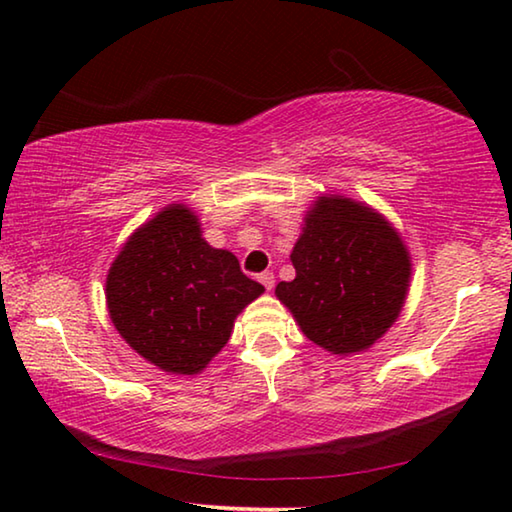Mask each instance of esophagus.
<instances>
[{
    "mask_svg": "<svg viewBox=\"0 0 512 512\" xmlns=\"http://www.w3.org/2000/svg\"><path fill=\"white\" fill-rule=\"evenodd\" d=\"M257 280L264 284V287H266V291H271V289H273V284H275V275H273V273H268V271H266V273H262V275H259V277H257Z\"/></svg>",
    "mask_w": 512,
    "mask_h": 512,
    "instance_id": "obj_1",
    "label": "esophagus"
}]
</instances>
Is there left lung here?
<instances>
[{
    "label": "left lung",
    "mask_w": 512,
    "mask_h": 512,
    "mask_svg": "<svg viewBox=\"0 0 512 512\" xmlns=\"http://www.w3.org/2000/svg\"><path fill=\"white\" fill-rule=\"evenodd\" d=\"M296 280L275 287L302 334L339 357L372 348L400 318L409 248L384 214L341 194L318 196L291 250Z\"/></svg>",
    "instance_id": "left-lung-1"
}]
</instances>
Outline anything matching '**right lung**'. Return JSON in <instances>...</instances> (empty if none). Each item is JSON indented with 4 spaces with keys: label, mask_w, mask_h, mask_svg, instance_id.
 <instances>
[{
    "label": "right lung",
    "mask_w": 512,
    "mask_h": 512,
    "mask_svg": "<svg viewBox=\"0 0 512 512\" xmlns=\"http://www.w3.org/2000/svg\"><path fill=\"white\" fill-rule=\"evenodd\" d=\"M264 287L239 259L203 239L185 203H171L121 246L106 275L112 325L169 375H198L228 343L235 318Z\"/></svg>",
    "instance_id": "1"
}]
</instances>
